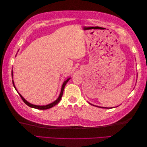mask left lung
Segmentation results:
<instances>
[{"label":"left lung","instance_id":"obj_1","mask_svg":"<svg viewBox=\"0 0 147 147\" xmlns=\"http://www.w3.org/2000/svg\"><path fill=\"white\" fill-rule=\"evenodd\" d=\"M100 108H104V107H100ZM106 109H109V108H106Z\"/></svg>","mask_w":147,"mask_h":147}]
</instances>
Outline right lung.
<instances>
[{"label": "right lung", "mask_w": 147, "mask_h": 147, "mask_svg": "<svg viewBox=\"0 0 147 147\" xmlns=\"http://www.w3.org/2000/svg\"><path fill=\"white\" fill-rule=\"evenodd\" d=\"M11 75H12V76H13V71L11 72ZM70 78H68L67 80H65L64 82V83H63V86H62V88H61V93H60V95H59V97L58 98H57L55 101H54L53 102H52V103H51V104H48V105H33V104H30L29 102H28L27 100H26L24 99V97L22 96L20 93H18L19 94V95L20 96V97H21V99H22V100H23V102H24V103L27 105H28L29 107H32V108H34V109H39V110H46V109H50V108H51V107H53V106H55V105H56L57 104H58L59 102V101L61 100V97H62V96H63V91H64V88H65V84H66V83L68 82V81L69 80H70ZM13 86H14V87H15V90H16V88H15V85H14V82H13ZM17 91V90H16Z\"/></svg>", "instance_id": "obj_1"}]
</instances>
